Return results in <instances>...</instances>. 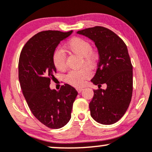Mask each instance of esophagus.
Instances as JSON below:
<instances>
[{"label":"esophagus","instance_id":"34e87169","mask_svg":"<svg viewBox=\"0 0 152 152\" xmlns=\"http://www.w3.org/2000/svg\"><path fill=\"white\" fill-rule=\"evenodd\" d=\"M76 90H77V91L78 92V93H81L82 91L83 90V88H76Z\"/></svg>","mask_w":152,"mask_h":152}]
</instances>
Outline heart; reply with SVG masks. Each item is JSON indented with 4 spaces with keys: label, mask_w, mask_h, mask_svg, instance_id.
Listing matches in <instances>:
<instances>
[{
    "label": "heart",
    "mask_w": 152,
    "mask_h": 152,
    "mask_svg": "<svg viewBox=\"0 0 152 152\" xmlns=\"http://www.w3.org/2000/svg\"><path fill=\"white\" fill-rule=\"evenodd\" d=\"M66 48L71 53L81 57V64L87 68H92L95 65L97 55L92 50L91 43L86 39L81 37H74L68 41ZM53 61L56 69L59 71L64 70L66 67V56L62 50L56 49L53 52ZM90 76L89 71L82 69L78 71H72L66 76L69 83L74 86H81L84 81Z\"/></svg>",
    "instance_id": "b5f03b06"
}]
</instances>
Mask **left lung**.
<instances>
[{
  "label": "left lung",
  "mask_w": 152,
  "mask_h": 152,
  "mask_svg": "<svg viewBox=\"0 0 152 152\" xmlns=\"http://www.w3.org/2000/svg\"><path fill=\"white\" fill-rule=\"evenodd\" d=\"M93 41L98 49L99 61L95 76L91 80L99 89L94 91L89 104L91 117L99 124L117 122L129 106L133 91V67L124 42L113 31L102 26L78 31ZM103 83L107 87L100 89Z\"/></svg>",
  "instance_id": "obj_1"
}]
</instances>
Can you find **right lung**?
<instances>
[{"mask_svg":"<svg viewBox=\"0 0 152 152\" xmlns=\"http://www.w3.org/2000/svg\"><path fill=\"white\" fill-rule=\"evenodd\" d=\"M73 33L46 31L33 36L26 43L18 62V78L28 105L34 116L50 129L64 126L71 117L78 92L64 84L59 91L50 88L56 69L53 54L56 47Z\"/></svg>","mask_w":152,"mask_h":152,"instance_id":"right-lung-1","label":"right lung"}]
</instances>
